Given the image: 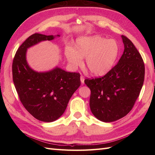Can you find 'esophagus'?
<instances>
[{
    "label": "esophagus",
    "mask_w": 155,
    "mask_h": 155,
    "mask_svg": "<svg viewBox=\"0 0 155 155\" xmlns=\"http://www.w3.org/2000/svg\"><path fill=\"white\" fill-rule=\"evenodd\" d=\"M81 82L82 84H84V78L83 75L81 76Z\"/></svg>",
    "instance_id": "obj_1"
}]
</instances>
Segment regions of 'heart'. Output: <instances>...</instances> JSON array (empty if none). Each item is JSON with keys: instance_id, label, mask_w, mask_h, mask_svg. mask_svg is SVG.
I'll list each match as a JSON object with an SVG mask.
<instances>
[{"instance_id": "obj_1", "label": "heart", "mask_w": 155, "mask_h": 155, "mask_svg": "<svg viewBox=\"0 0 155 155\" xmlns=\"http://www.w3.org/2000/svg\"><path fill=\"white\" fill-rule=\"evenodd\" d=\"M119 53V46L113 39H108L99 35L77 38L75 48L66 47L65 56L72 67L82 64L85 58V66L92 74L101 76L113 67Z\"/></svg>"}]
</instances>
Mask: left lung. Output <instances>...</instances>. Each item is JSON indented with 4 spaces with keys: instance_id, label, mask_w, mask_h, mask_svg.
<instances>
[{
    "instance_id": "8db88e82",
    "label": "left lung",
    "mask_w": 155,
    "mask_h": 155,
    "mask_svg": "<svg viewBox=\"0 0 155 155\" xmlns=\"http://www.w3.org/2000/svg\"><path fill=\"white\" fill-rule=\"evenodd\" d=\"M124 50L118 63L104 76L85 79L91 91L90 108L99 120L110 123L124 117L139 97L144 79V64L132 42L121 36Z\"/></svg>"
}]
</instances>
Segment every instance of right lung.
<instances>
[{"label": "right lung", "mask_w": 155, "mask_h": 155, "mask_svg": "<svg viewBox=\"0 0 155 155\" xmlns=\"http://www.w3.org/2000/svg\"><path fill=\"white\" fill-rule=\"evenodd\" d=\"M54 37L39 33L30 36L18 48L12 67L13 82L23 106L35 118L48 123L62 116L72 95L81 85L78 72H67L58 67L38 72L28 66L27 48Z\"/></svg>", "instance_id": "1"}]
</instances>
